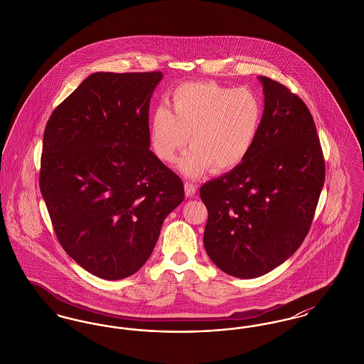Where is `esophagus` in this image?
Wrapping results in <instances>:
<instances>
[{
	"instance_id": "1",
	"label": "esophagus",
	"mask_w": 364,
	"mask_h": 364,
	"mask_svg": "<svg viewBox=\"0 0 364 364\" xmlns=\"http://www.w3.org/2000/svg\"><path fill=\"white\" fill-rule=\"evenodd\" d=\"M184 190H186V195L190 198V196H193L196 193V186L190 183V181H186L184 183Z\"/></svg>"
}]
</instances>
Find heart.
Instances as JSON below:
<instances>
[{"label":"heart","mask_w":364,"mask_h":364,"mask_svg":"<svg viewBox=\"0 0 364 364\" xmlns=\"http://www.w3.org/2000/svg\"><path fill=\"white\" fill-rule=\"evenodd\" d=\"M264 106L250 88L217 83H187L172 94V107H158L150 120V143L162 162L173 164L178 153L180 171L198 176L213 166L228 172L239 166L259 138Z\"/></svg>","instance_id":"heart-1"}]
</instances>
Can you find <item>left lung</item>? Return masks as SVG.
I'll return each instance as SVG.
<instances>
[{
    "instance_id": "1",
    "label": "left lung",
    "mask_w": 364,
    "mask_h": 364,
    "mask_svg": "<svg viewBox=\"0 0 364 364\" xmlns=\"http://www.w3.org/2000/svg\"><path fill=\"white\" fill-rule=\"evenodd\" d=\"M264 116L252 151L200 187L208 211L210 259L237 278L263 276L306 239L325 181V159L311 113L288 88L258 76Z\"/></svg>"
}]
</instances>
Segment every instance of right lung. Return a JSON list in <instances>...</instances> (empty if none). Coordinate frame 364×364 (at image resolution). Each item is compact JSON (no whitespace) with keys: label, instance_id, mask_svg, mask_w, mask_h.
<instances>
[{"label":"right lung","instance_id":"right-lung-1","mask_svg":"<svg viewBox=\"0 0 364 364\" xmlns=\"http://www.w3.org/2000/svg\"><path fill=\"white\" fill-rule=\"evenodd\" d=\"M162 72H95L46 124L39 187L57 239L88 273L122 279L150 258L183 181L150 150Z\"/></svg>","mask_w":364,"mask_h":364}]
</instances>
